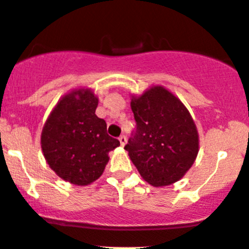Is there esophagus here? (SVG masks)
<instances>
[{"label": "esophagus", "instance_id": "34e87169", "mask_svg": "<svg viewBox=\"0 0 249 249\" xmlns=\"http://www.w3.org/2000/svg\"><path fill=\"white\" fill-rule=\"evenodd\" d=\"M119 142L121 143V146H124L125 142H127V138H125V135H121V137L119 138Z\"/></svg>", "mask_w": 249, "mask_h": 249}]
</instances>
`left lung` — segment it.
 I'll list each match as a JSON object with an SVG mask.
<instances>
[{
	"mask_svg": "<svg viewBox=\"0 0 249 249\" xmlns=\"http://www.w3.org/2000/svg\"><path fill=\"white\" fill-rule=\"evenodd\" d=\"M137 130L124 150L146 182L165 187L181 180L199 152L196 125L180 99L164 86L132 96Z\"/></svg>",
	"mask_w": 249,
	"mask_h": 249,
	"instance_id": "1",
	"label": "left lung"
}]
</instances>
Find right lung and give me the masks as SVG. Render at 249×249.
<instances>
[{
    "label": "right lung",
    "instance_id": "right-lung-1",
    "mask_svg": "<svg viewBox=\"0 0 249 249\" xmlns=\"http://www.w3.org/2000/svg\"><path fill=\"white\" fill-rule=\"evenodd\" d=\"M98 98L91 89L79 87L66 93L45 121L40 146L56 175L76 186L101 178L109 152L120 142L107 133V124L96 112Z\"/></svg>",
    "mask_w": 249,
    "mask_h": 249
}]
</instances>
